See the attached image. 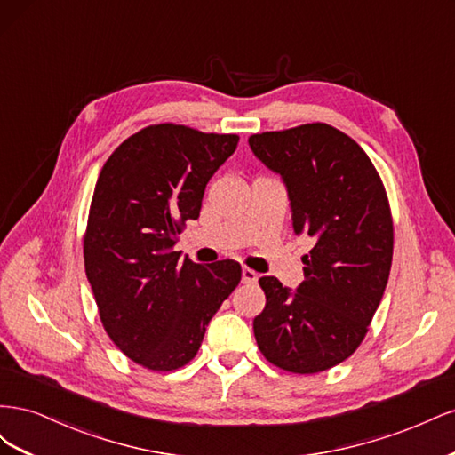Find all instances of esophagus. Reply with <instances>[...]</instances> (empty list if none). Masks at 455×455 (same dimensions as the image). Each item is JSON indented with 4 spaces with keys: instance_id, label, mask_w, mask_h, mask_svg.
<instances>
[{
    "instance_id": "esophagus-1",
    "label": "esophagus",
    "mask_w": 455,
    "mask_h": 455,
    "mask_svg": "<svg viewBox=\"0 0 455 455\" xmlns=\"http://www.w3.org/2000/svg\"><path fill=\"white\" fill-rule=\"evenodd\" d=\"M241 281H243L244 284H252V283L258 281V273L252 271V269H249V267H243V271H241Z\"/></svg>"
}]
</instances>
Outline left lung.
<instances>
[{
    "label": "left lung",
    "mask_w": 455,
    "mask_h": 455,
    "mask_svg": "<svg viewBox=\"0 0 455 455\" xmlns=\"http://www.w3.org/2000/svg\"><path fill=\"white\" fill-rule=\"evenodd\" d=\"M249 146L281 176L296 235L315 241L296 291L259 279L266 307L254 336L275 366L315 374L355 353L383 298L393 259L387 196L364 149L326 123L252 134Z\"/></svg>",
    "instance_id": "8db88e82"
}]
</instances>
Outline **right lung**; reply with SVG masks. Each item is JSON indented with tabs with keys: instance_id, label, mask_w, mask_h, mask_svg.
I'll list each match as a JSON object with an SVG mask.
<instances>
[{
	"instance_id": "right-lung-1",
	"label": "right lung",
	"mask_w": 455,
	"mask_h": 455,
	"mask_svg": "<svg viewBox=\"0 0 455 455\" xmlns=\"http://www.w3.org/2000/svg\"><path fill=\"white\" fill-rule=\"evenodd\" d=\"M237 142V134L151 125L129 136L96 180L85 273L108 336L149 370L194 359L214 313L241 281L237 261L201 266L174 252L178 233L199 218L206 184Z\"/></svg>"
}]
</instances>
